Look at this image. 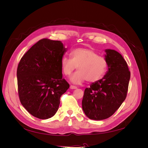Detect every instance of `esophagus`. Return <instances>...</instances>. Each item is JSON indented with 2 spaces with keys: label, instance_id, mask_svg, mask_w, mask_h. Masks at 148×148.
Instances as JSON below:
<instances>
[{
  "label": "esophagus",
  "instance_id": "esophagus-1",
  "mask_svg": "<svg viewBox=\"0 0 148 148\" xmlns=\"http://www.w3.org/2000/svg\"><path fill=\"white\" fill-rule=\"evenodd\" d=\"M70 88L71 89H75L77 88V87L75 86H73V85H71V86H70Z\"/></svg>",
  "mask_w": 148,
  "mask_h": 148
}]
</instances>
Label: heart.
I'll return each mask as SVG.
<instances>
[{
  "mask_svg": "<svg viewBox=\"0 0 148 148\" xmlns=\"http://www.w3.org/2000/svg\"><path fill=\"white\" fill-rule=\"evenodd\" d=\"M71 57H64L60 65L62 73L69 76L77 69L78 71L70 77L74 84H80L87 80L95 83L100 80L105 75L108 63L105 57L98 56L91 49L77 48L71 52Z\"/></svg>",
  "mask_w": 148,
  "mask_h": 148,
  "instance_id": "obj_1",
  "label": "heart"
}]
</instances>
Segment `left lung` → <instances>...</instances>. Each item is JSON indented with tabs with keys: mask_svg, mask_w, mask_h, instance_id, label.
I'll list each match as a JSON object with an SVG mask.
<instances>
[{
	"mask_svg": "<svg viewBox=\"0 0 148 148\" xmlns=\"http://www.w3.org/2000/svg\"><path fill=\"white\" fill-rule=\"evenodd\" d=\"M108 71L99 81L85 89L82 100L84 114L91 120H101L112 115L127 97L130 71L120 53L106 49Z\"/></svg>",
	"mask_w": 148,
	"mask_h": 148,
	"instance_id": "1",
	"label": "left lung"
}]
</instances>
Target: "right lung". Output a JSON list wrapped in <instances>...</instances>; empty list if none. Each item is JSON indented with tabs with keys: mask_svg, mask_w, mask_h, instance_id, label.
Here are the masks:
<instances>
[{
	"mask_svg": "<svg viewBox=\"0 0 148 148\" xmlns=\"http://www.w3.org/2000/svg\"><path fill=\"white\" fill-rule=\"evenodd\" d=\"M66 51L60 41L44 38L34 44L19 62L16 75L20 101L35 117H53L61 96L70 87L62 78L60 65Z\"/></svg>",
	"mask_w": 148,
	"mask_h": 148,
	"instance_id": "right-lung-1",
	"label": "right lung"
}]
</instances>
